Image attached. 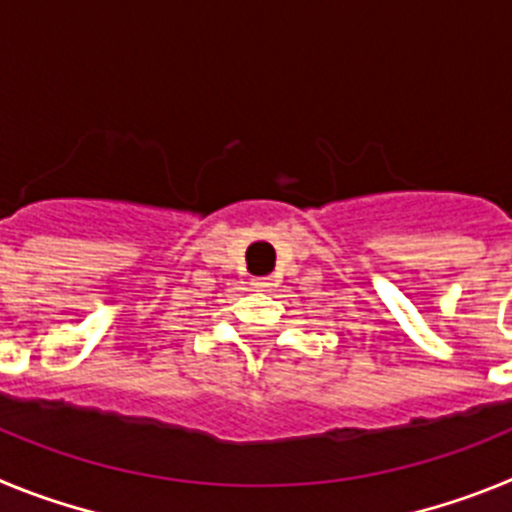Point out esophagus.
<instances>
[{"instance_id":"esophagus-1","label":"esophagus","mask_w":512,"mask_h":512,"mask_svg":"<svg viewBox=\"0 0 512 512\" xmlns=\"http://www.w3.org/2000/svg\"><path fill=\"white\" fill-rule=\"evenodd\" d=\"M251 284H253V289H261V292H266V289L274 284V279H271V277H256Z\"/></svg>"}]
</instances>
